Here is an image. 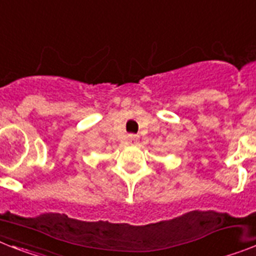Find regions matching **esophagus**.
<instances>
[{
	"instance_id": "34e87169",
	"label": "esophagus",
	"mask_w": 256,
	"mask_h": 256,
	"mask_svg": "<svg viewBox=\"0 0 256 256\" xmlns=\"http://www.w3.org/2000/svg\"><path fill=\"white\" fill-rule=\"evenodd\" d=\"M138 135H134V134H130L128 136V143H130V144H136V143H138Z\"/></svg>"
}]
</instances>
